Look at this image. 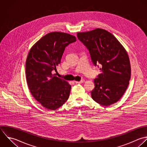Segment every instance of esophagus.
Listing matches in <instances>:
<instances>
[{"mask_svg":"<svg viewBox=\"0 0 147 147\" xmlns=\"http://www.w3.org/2000/svg\"><path fill=\"white\" fill-rule=\"evenodd\" d=\"M84 82V80H83V79H82V80H81L80 81H79V82H78V81H75V83H78V84H80V83H83Z\"/></svg>","mask_w":147,"mask_h":147,"instance_id":"obj_1","label":"esophagus"}]
</instances>
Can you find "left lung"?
Here are the masks:
<instances>
[{
    "label": "left lung",
    "instance_id": "1",
    "mask_svg": "<svg viewBox=\"0 0 147 147\" xmlns=\"http://www.w3.org/2000/svg\"><path fill=\"white\" fill-rule=\"evenodd\" d=\"M77 37L88 50L94 65L100 64V74L94 80L92 98L105 106L117 102L130 79V64L125 48L111 33L102 29L78 33Z\"/></svg>",
    "mask_w": 147,
    "mask_h": 147
}]
</instances>
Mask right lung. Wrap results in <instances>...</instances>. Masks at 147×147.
Segmentation results:
<instances>
[{
	"mask_svg": "<svg viewBox=\"0 0 147 147\" xmlns=\"http://www.w3.org/2000/svg\"><path fill=\"white\" fill-rule=\"evenodd\" d=\"M76 41L75 36L61 32H51L31 48L26 61V77L30 91L42 106L55 110L68 99L71 86L55 76L56 66L65 47Z\"/></svg>",
	"mask_w": 147,
	"mask_h": 147,
	"instance_id": "obj_1",
	"label": "right lung"
}]
</instances>
